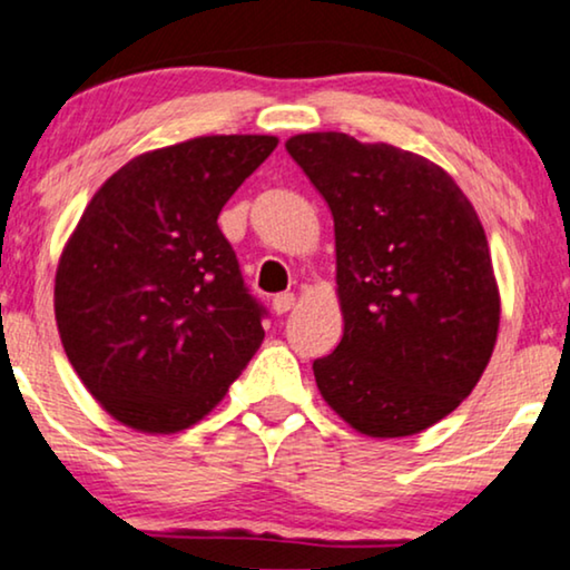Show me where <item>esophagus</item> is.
<instances>
[{"label": "esophagus", "instance_id": "obj_1", "mask_svg": "<svg viewBox=\"0 0 570 570\" xmlns=\"http://www.w3.org/2000/svg\"><path fill=\"white\" fill-rule=\"evenodd\" d=\"M273 313L276 315H284V313H289V309L294 307V294L292 292H281V294H276V297H273Z\"/></svg>", "mask_w": 570, "mask_h": 570}]
</instances>
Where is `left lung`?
Masks as SVG:
<instances>
[{"instance_id": "8db88e82", "label": "left lung", "mask_w": 570, "mask_h": 570, "mask_svg": "<svg viewBox=\"0 0 570 570\" xmlns=\"http://www.w3.org/2000/svg\"><path fill=\"white\" fill-rule=\"evenodd\" d=\"M328 203L344 336L313 362L321 396L367 438H406L464 401L488 367L500 292L482 222L430 158L346 132L286 140Z\"/></svg>"}]
</instances>
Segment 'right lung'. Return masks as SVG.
Segmentation results:
<instances>
[{"mask_svg": "<svg viewBox=\"0 0 570 570\" xmlns=\"http://www.w3.org/2000/svg\"><path fill=\"white\" fill-rule=\"evenodd\" d=\"M276 146L273 135H206L135 156L67 239L59 338L90 396L127 428H193L261 348L265 309L218 214Z\"/></svg>", "mask_w": 570, "mask_h": 570, "instance_id": "add662e5", "label": "right lung"}]
</instances>
